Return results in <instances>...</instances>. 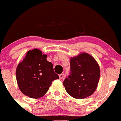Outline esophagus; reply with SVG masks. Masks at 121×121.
Segmentation results:
<instances>
[{"label": "esophagus", "instance_id": "1", "mask_svg": "<svg viewBox=\"0 0 121 121\" xmlns=\"http://www.w3.org/2000/svg\"><path fill=\"white\" fill-rule=\"evenodd\" d=\"M63 77H64V74H61L59 75V78L60 80H61V79L63 78Z\"/></svg>", "mask_w": 121, "mask_h": 121}]
</instances>
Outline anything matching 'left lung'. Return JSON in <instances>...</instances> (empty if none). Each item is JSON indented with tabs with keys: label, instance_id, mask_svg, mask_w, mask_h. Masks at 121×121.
Returning a JSON list of instances; mask_svg holds the SVG:
<instances>
[{
	"label": "left lung",
	"instance_id": "1",
	"mask_svg": "<svg viewBox=\"0 0 121 121\" xmlns=\"http://www.w3.org/2000/svg\"><path fill=\"white\" fill-rule=\"evenodd\" d=\"M99 76V67L95 60L84 53L71 59L70 73L63 85L69 95L83 99L94 92Z\"/></svg>",
	"mask_w": 121,
	"mask_h": 121
}]
</instances>
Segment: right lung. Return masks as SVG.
<instances>
[{
	"mask_svg": "<svg viewBox=\"0 0 121 121\" xmlns=\"http://www.w3.org/2000/svg\"><path fill=\"white\" fill-rule=\"evenodd\" d=\"M37 48L30 50L17 65L16 80L20 91L27 97L40 98L44 95L52 81L59 78L53 64Z\"/></svg>",
	"mask_w": 121,
	"mask_h": 121,
	"instance_id": "right-lung-1",
	"label": "right lung"
}]
</instances>
